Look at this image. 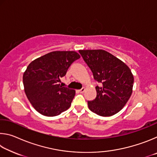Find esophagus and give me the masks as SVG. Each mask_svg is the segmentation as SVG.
Here are the masks:
<instances>
[{
  "label": "esophagus",
  "instance_id": "1",
  "mask_svg": "<svg viewBox=\"0 0 157 157\" xmlns=\"http://www.w3.org/2000/svg\"><path fill=\"white\" fill-rule=\"evenodd\" d=\"M84 91H85V88H84V87H83V88H82L81 89L79 90V92L81 93V94H82V93L84 92Z\"/></svg>",
  "mask_w": 157,
  "mask_h": 157
}]
</instances>
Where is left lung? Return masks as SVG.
Returning a JSON list of instances; mask_svg holds the SVG:
<instances>
[{"instance_id":"1","label":"left lung","mask_w":157,"mask_h":157,"mask_svg":"<svg viewBox=\"0 0 157 157\" xmlns=\"http://www.w3.org/2000/svg\"><path fill=\"white\" fill-rule=\"evenodd\" d=\"M91 69L95 80L97 95L88 101L92 112L101 116H111L119 112L131 96L134 76L129 68L118 58L104 50H79Z\"/></svg>"}]
</instances>
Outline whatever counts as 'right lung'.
<instances>
[{"mask_svg":"<svg viewBox=\"0 0 157 157\" xmlns=\"http://www.w3.org/2000/svg\"><path fill=\"white\" fill-rule=\"evenodd\" d=\"M79 58L75 51H53L28 65L23 76L25 93L39 113L55 116L71 107L75 91L62 87L59 82Z\"/></svg>","mask_w":157,"mask_h":157,"instance_id":"obj_1","label":"right lung"}]
</instances>
